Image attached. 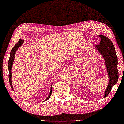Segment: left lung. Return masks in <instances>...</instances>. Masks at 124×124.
<instances>
[{"mask_svg": "<svg viewBox=\"0 0 124 124\" xmlns=\"http://www.w3.org/2000/svg\"><path fill=\"white\" fill-rule=\"evenodd\" d=\"M99 36L100 38V42L98 45H95L94 48L104 59L106 72L109 79L108 84L104 92V98H105L108 95L113 86L118 80V58L113 44L110 39L103 35H99Z\"/></svg>", "mask_w": 124, "mask_h": 124, "instance_id": "left-lung-1", "label": "left lung"}]
</instances>
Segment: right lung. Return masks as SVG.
<instances>
[{
	"label": "right lung",
	"instance_id": "obj_1",
	"mask_svg": "<svg viewBox=\"0 0 124 124\" xmlns=\"http://www.w3.org/2000/svg\"><path fill=\"white\" fill-rule=\"evenodd\" d=\"M24 40H23V39H19V41L18 42V43L16 44V45H15V46H14V47H13V48L12 49V50L11 51V53H10V58H9V60H8V71H9V74H8L9 81H10V84L11 88L12 89V90L13 91H14V90H13V88L12 84V72H11L12 66L13 64L16 53V52H17V51L18 50V49L22 45V44L23 43H24ZM52 84L51 86L50 92V93H49V95H48L47 98L44 100V101H46V100H47L49 98H50L51 95V94H52Z\"/></svg>",
	"mask_w": 124,
	"mask_h": 124
}]
</instances>
